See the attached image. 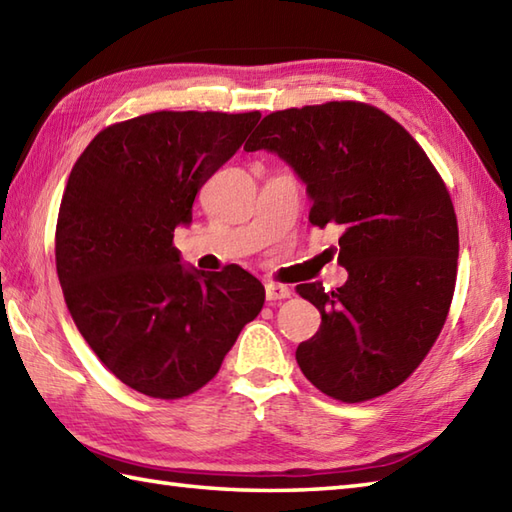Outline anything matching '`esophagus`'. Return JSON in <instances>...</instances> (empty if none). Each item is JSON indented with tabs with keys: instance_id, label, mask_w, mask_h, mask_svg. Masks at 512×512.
I'll list each match as a JSON object with an SVG mask.
<instances>
[{
	"instance_id": "1",
	"label": "esophagus",
	"mask_w": 512,
	"mask_h": 512,
	"mask_svg": "<svg viewBox=\"0 0 512 512\" xmlns=\"http://www.w3.org/2000/svg\"><path fill=\"white\" fill-rule=\"evenodd\" d=\"M292 295L288 286H281V284H268L266 286V299L268 301H281V299H288Z\"/></svg>"
}]
</instances>
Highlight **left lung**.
Returning a JSON list of instances; mask_svg holds the SVG:
<instances>
[{"label":"left lung","instance_id":"left-lung-1","mask_svg":"<svg viewBox=\"0 0 512 512\" xmlns=\"http://www.w3.org/2000/svg\"><path fill=\"white\" fill-rule=\"evenodd\" d=\"M284 158L306 182L312 226H341L336 290L301 284L321 328L297 347L325 396L363 402L416 372L436 343L458 277V217L447 184L405 127L358 101L268 114L244 145Z\"/></svg>","mask_w":512,"mask_h":512}]
</instances>
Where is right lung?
Here are the masks:
<instances>
[{"mask_svg": "<svg viewBox=\"0 0 512 512\" xmlns=\"http://www.w3.org/2000/svg\"><path fill=\"white\" fill-rule=\"evenodd\" d=\"M262 114L151 112L105 127L65 184L54 257L65 306L110 372L178 400L220 372L266 290L244 268H184L173 231Z\"/></svg>", "mask_w": 512, "mask_h": 512, "instance_id": "1", "label": "right lung"}]
</instances>
